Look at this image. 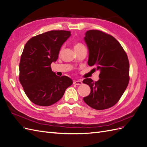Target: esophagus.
I'll list each match as a JSON object with an SVG mask.
<instances>
[{
	"instance_id": "obj_1",
	"label": "esophagus",
	"mask_w": 147,
	"mask_h": 147,
	"mask_svg": "<svg viewBox=\"0 0 147 147\" xmlns=\"http://www.w3.org/2000/svg\"><path fill=\"white\" fill-rule=\"evenodd\" d=\"M74 84H76V85H81L82 84V82L81 80H75L74 82Z\"/></svg>"
}]
</instances>
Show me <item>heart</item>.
Segmentation results:
<instances>
[{"instance_id": "heart-1", "label": "heart", "mask_w": 147, "mask_h": 147, "mask_svg": "<svg viewBox=\"0 0 147 147\" xmlns=\"http://www.w3.org/2000/svg\"><path fill=\"white\" fill-rule=\"evenodd\" d=\"M83 47L84 46L82 45V43H77L75 44L74 48H75V49H78V48H80ZM61 51H62V50Z\"/></svg>"}]
</instances>
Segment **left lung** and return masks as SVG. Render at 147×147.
<instances>
[{
  "mask_svg": "<svg viewBox=\"0 0 147 147\" xmlns=\"http://www.w3.org/2000/svg\"><path fill=\"white\" fill-rule=\"evenodd\" d=\"M88 47V64L99 70V80L85 78L91 88L83 100L91 108L104 110L116 104L128 85L129 63L126 52L116 38L98 30H90L84 37Z\"/></svg>",
  "mask_w": 147,
  "mask_h": 147,
  "instance_id": "left-lung-1",
  "label": "left lung"
}]
</instances>
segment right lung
I'll list each match as a JSON object with an SVG mask.
<instances>
[{
	"mask_svg": "<svg viewBox=\"0 0 147 147\" xmlns=\"http://www.w3.org/2000/svg\"><path fill=\"white\" fill-rule=\"evenodd\" d=\"M71 35L70 31L51 30L31 38L21 56L19 80L26 96L34 104L50 106L59 100L72 79L53 72L52 63Z\"/></svg>",
	"mask_w": 147,
	"mask_h": 147,
	"instance_id": "add662e5",
	"label": "right lung"
}]
</instances>
